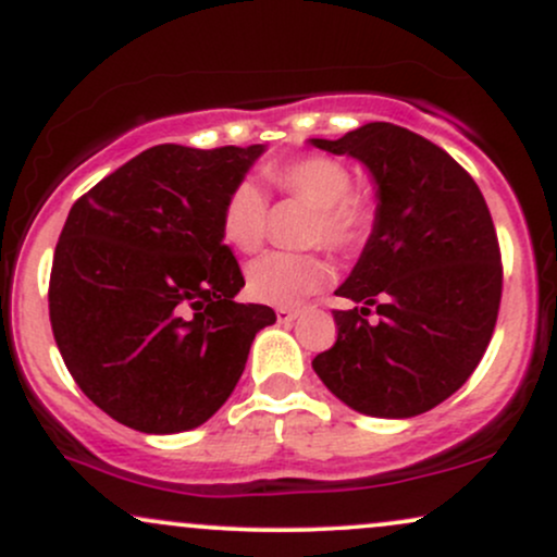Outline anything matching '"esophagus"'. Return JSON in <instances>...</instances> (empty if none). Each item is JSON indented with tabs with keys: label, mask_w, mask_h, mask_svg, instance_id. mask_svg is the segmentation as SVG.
I'll return each mask as SVG.
<instances>
[{
	"label": "esophagus",
	"mask_w": 557,
	"mask_h": 557,
	"mask_svg": "<svg viewBox=\"0 0 557 557\" xmlns=\"http://www.w3.org/2000/svg\"><path fill=\"white\" fill-rule=\"evenodd\" d=\"M274 314H277V319L280 322H296V319L300 317V309H290V306H280L277 311H274Z\"/></svg>",
	"instance_id": "34e87169"
}]
</instances>
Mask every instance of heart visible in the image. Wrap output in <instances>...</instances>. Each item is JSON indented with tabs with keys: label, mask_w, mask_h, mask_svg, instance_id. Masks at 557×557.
<instances>
[{
	"label": "heart",
	"mask_w": 557,
	"mask_h": 557,
	"mask_svg": "<svg viewBox=\"0 0 557 557\" xmlns=\"http://www.w3.org/2000/svg\"><path fill=\"white\" fill-rule=\"evenodd\" d=\"M264 177L280 194L314 207L306 240L322 243L335 253H354L367 246L376 225V203L350 190L354 175L341 159L298 157L264 168ZM222 238L243 253L264 243L267 198L251 181H240L222 203ZM330 280L327 261L317 253L272 251L248 264V296L267 306H298Z\"/></svg>",
	"instance_id": "heart-1"
}]
</instances>
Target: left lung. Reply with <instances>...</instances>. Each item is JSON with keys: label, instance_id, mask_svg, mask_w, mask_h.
I'll use <instances>...</instances> for the list:
<instances>
[{"label": "left lung", "instance_id": "obj_1", "mask_svg": "<svg viewBox=\"0 0 557 557\" xmlns=\"http://www.w3.org/2000/svg\"><path fill=\"white\" fill-rule=\"evenodd\" d=\"M311 144L359 159L376 183L374 233L335 290L363 306L332 311L337 341L311 367L354 411L419 417L469 380L495 330L503 264L487 201L456 159L400 125Z\"/></svg>", "mask_w": 557, "mask_h": 557}]
</instances>
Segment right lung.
<instances>
[{
	"mask_svg": "<svg viewBox=\"0 0 557 557\" xmlns=\"http://www.w3.org/2000/svg\"><path fill=\"white\" fill-rule=\"evenodd\" d=\"M264 146L159 144L83 194L54 248L49 319L67 372L114 421L194 430L246 369L270 306L222 243V203Z\"/></svg>",
	"mask_w": 557,
	"mask_h": 557,
	"instance_id": "1",
	"label": "right lung"
}]
</instances>
